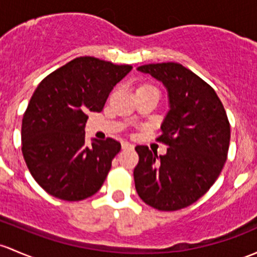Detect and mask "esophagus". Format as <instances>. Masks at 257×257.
Returning a JSON list of instances; mask_svg holds the SVG:
<instances>
[{
  "label": "esophagus",
  "instance_id": "obj_1",
  "mask_svg": "<svg viewBox=\"0 0 257 257\" xmlns=\"http://www.w3.org/2000/svg\"><path fill=\"white\" fill-rule=\"evenodd\" d=\"M121 148H123V149H133L134 145L131 144V143H128V142H123L121 143Z\"/></svg>",
  "mask_w": 257,
  "mask_h": 257
}]
</instances>
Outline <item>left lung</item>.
Wrapping results in <instances>:
<instances>
[{"instance_id":"8db88e82","label":"left lung","mask_w":257,"mask_h":257,"mask_svg":"<svg viewBox=\"0 0 257 257\" xmlns=\"http://www.w3.org/2000/svg\"><path fill=\"white\" fill-rule=\"evenodd\" d=\"M137 70L166 88L169 112L158 140L169 149L158 155L138 145L136 190L155 209H182L201 198L221 172L230 142L228 117L215 91L181 64H149Z\"/></svg>"}]
</instances>
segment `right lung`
Listing matches in <instances>:
<instances>
[{
    "instance_id": "1",
    "label": "right lung",
    "mask_w": 257,
    "mask_h": 257,
    "mask_svg": "<svg viewBox=\"0 0 257 257\" xmlns=\"http://www.w3.org/2000/svg\"><path fill=\"white\" fill-rule=\"evenodd\" d=\"M133 69L81 56L48 75L22 120V153L32 176L51 196L81 201L103 185L120 143H85L88 112H101L110 91Z\"/></svg>"
}]
</instances>
